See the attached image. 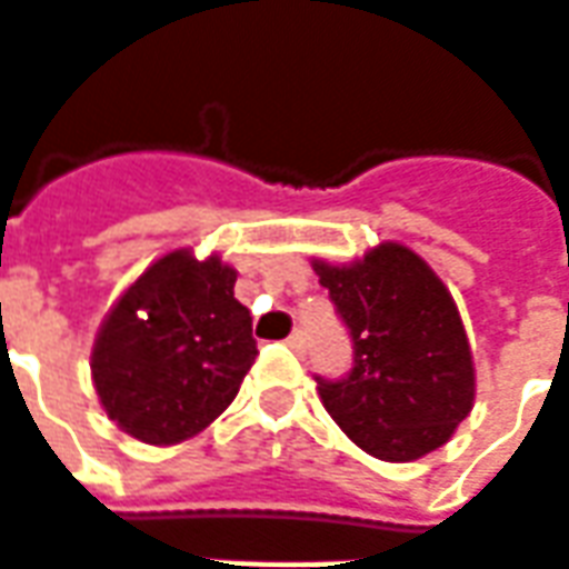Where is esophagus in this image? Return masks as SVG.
<instances>
[{"mask_svg":"<svg viewBox=\"0 0 569 569\" xmlns=\"http://www.w3.org/2000/svg\"><path fill=\"white\" fill-rule=\"evenodd\" d=\"M286 345L292 347L296 353H305V335L292 332V335H289V338H286Z\"/></svg>","mask_w":569,"mask_h":569,"instance_id":"obj_1","label":"esophagus"}]
</instances>
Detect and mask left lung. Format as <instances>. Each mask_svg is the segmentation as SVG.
I'll use <instances>...</instances> for the list:
<instances>
[{"label": "left lung", "instance_id": "8db88e82", "mask_svg": "<svg viewBox=\"0 0 569 569\" xmlns=\"http://www.w3.org/2000/svg\"><path fill=\"white\" fill-rule=\"evenodd\" d=\"M313 271L353 338V371L322 381L326 411L359 448L408 463L451 439L476 402V362L439 273L396 240Z\"/></svg>", "mask_w": 569, "mask_h": 569}]
</instances>
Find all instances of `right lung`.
Segmentation results:
<instances>
[{
	"instance_id": "obj_1",
	"label": "right lung",
	"mask_w": 569,
	"mask_h": 569,
	"mask_svg": "<svg viewBox=\"0 0 569 569\" xmlns=\"http://www.w3.org/2000/svg\"><path fill=\"white\" fill-rule=\"evenodd\" d=\"M222 256L173 249L121 292L91 350L100 406L133 439L167 448L234 402L256 362L252 317Z\"/></svg>"
}]
</instances>
